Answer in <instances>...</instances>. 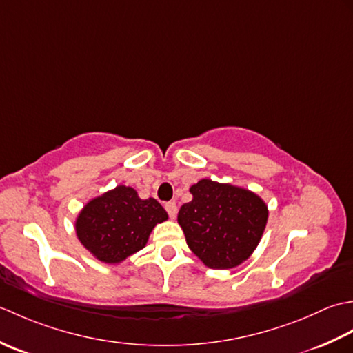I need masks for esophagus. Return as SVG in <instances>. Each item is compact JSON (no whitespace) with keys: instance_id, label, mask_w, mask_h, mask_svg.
I'll return each mask as SVG.
<instances>
[{"instance_id":"34e87169","label":"esophagus","mask_w":353,"mask_h":353,"mask_svg":"<svg viewBox=\"0 0 353 353\" xmlns=\"http://www.w3.org/2000/svg\"><path fill=\"white\" fill-rule=\"evenodd\" d=\"M165 209H167V212L170 215V219H176V214H177V205L174 201H168V203H165Z\"/></svg>"}]
</instances>
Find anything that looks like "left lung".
<instances>
[{
	"instance_id": "1",
	"label": "left lung",
	"mask_w": 353,
	"mask_h": 353,
	"mask_svg": "<svg viewBox=\"0 0 353 353\" xmlns=\"http://www.w3.org/2000/svg\"><path fill=\"white\" fill-rule=\"evenodd\" d=\"M192 200L182 205L177 221L192 253L209 268L243 264L264 234L268 209L256 194L201 179L190 188Z\"/></svg>"
}]
</instances>
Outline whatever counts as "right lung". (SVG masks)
Instances as JSON below:
<instances>
[{"label":"right lung","mask_w":353,"mask_h":353,"mask_svg":"<svg viewBox=\"0 0 353 353\" xmlns=\"http://www.w3.org/2000/svg\"><path fill=\"white\" fill-rule=\"evenodd\" d=\"M167 219L159 201L142 200L130 186L118 185L88 201L76 220V234L97 259L119 264L144 249L153 228Z\"/></svg>","instance_id":"right-lung-1"}]
</instances>
